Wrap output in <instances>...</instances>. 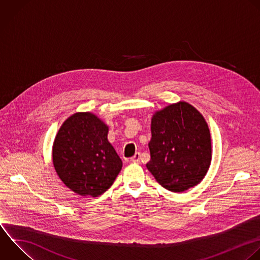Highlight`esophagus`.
I'll return each instance as SVG.
<instances>
[{"label": "esophagus", "mask_w": 260, "mask_h": 260, "mask_svg": "<svg viewBox=\"0 0 260 260\" xmlns=\"http://www.w3.org/2000/svg\"><path fill=\"white\" fill-rule=\"evenodd\" d=\"M131 161L134 164H138L140 161V153L136 152L132 157H131Z\"/></svg>", "instance_id": "1"}]
</instances>
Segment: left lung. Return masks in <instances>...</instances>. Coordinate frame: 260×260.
Here are the masks:
<instances>
[{"label": "left lung", "instance_id": "8db88e82", "mask_svg": "<svg viewBox=\"0 0 260 260\" xmlns=\"http://www.w3.org/2000/svg\"><path fill=\"white\" fill-rule=\"evenodd\" d=\"M150 160L146 168L172 192L199 184L211 162V138L203 116L190 104L179 102L153 114Z\"/></svg>", "mask_w": 260, "mask_h": 260}]
</instances>
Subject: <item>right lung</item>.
I'll return each mask as SVG.
<instances>
[{
    "label": "right lung",
    "instance_id": "right-lung-1",
    "mask_svg": "<svg viewBox=\"0 0 260 260\" xmlns=\"http://www.w3.org/2000/svg\"><path fill=\"white\" fill-rule=\"evenodd\" d=\"M108 133L109 126L98 116L81 112L70 116L55 137L53 164L57 175L78 195H102L122 169Z\"/></svg>",
    "mask_w": 260,
    "mask_h": 260
}]
</instances>
